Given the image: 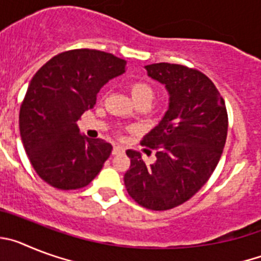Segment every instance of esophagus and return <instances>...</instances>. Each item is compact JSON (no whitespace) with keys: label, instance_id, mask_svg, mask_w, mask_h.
<instances>
[{"label":"esophagus","instance_id":"esophagus-1","mask_svg":"<svg viewBox=\"0 0 261 261\" xmlns=\"http://www.w3.org/2000/svg\"><path fill=\"white\" fill-rule=\"evenodd\" d=\"M124 149L123 146H120V145H116V146H114V149H112V155H117V154H121L124 153Z\"/></svg>","mask_w":261,"mask_h":261}]
</instances>
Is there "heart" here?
Here are the masks:
<instances>
[{
  "label": "heart",
  "instance_id": "b5f03b06",
  "mask_svg": "<svg viewBox=\"0 0 261 261\" xmlns=\"http://www.w3.org/2000/svg\"><path fill=\"white\" fill-rule=\"evenodd\" d=\"M129 93L135 105H146L149 107L154 99L153 86L141 80L133 81L132 84L129 85Z\"/></svg>",
  "mask_w": 261,
  "mask_h": 261
}]
</instances>
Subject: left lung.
Segmentation results:
<instances>
[{"mask_svg":"<svg viewBox=\"0 0 261 261\" xmlns=\"http://www.w3.org/2000/svg\"><path fill=\"white\" fill-rule=\"evenodd\" d=\"M147 75L165 85L168 108L142 144L156 147L146 165L129 149L130 167L124 184L135 201L151 211H167L190 200L206 183L220 161L227 136L222 96L201 71L159 62L145 66Z\"/></svg>","mask_w":261,"mask_h":261,"instance_id":"1","label":"left lung"}]
</instances>
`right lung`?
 Listing matches in <instances>:
<instances>
[{
    "instance_id": "1",
    "label": "right lung",
    "mask_w": 261,
    "mask_h": 261,
    "mask_svg": "<svg viewBox=\"0 0 261 261\" xmlns=\"http://www.w3.org/2000/svg\"><path fill=\"white\" fill-rule=\"evenodd\" d=\"M125 68V60L111 53L74 49L36 71L20 107L19 130L32 167L49 186L78 190L102 170L112 145L81 135L78 119L94 108L100 89Z\"/></svg>"
}]
</instances>
